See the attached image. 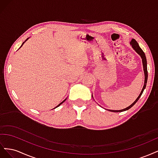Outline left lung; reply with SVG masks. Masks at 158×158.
<instances>
[{
	"label": "left lung",
	"instance_id": "left-lung-1",
	"mask_svg": "<svg viewBox=\"0 0 158 158\" xmlns=\"http://www.w3.org/2000/svg\"><path fill=\"white\" fill-rule=\"evenodd\" d=\"M131 45H132V47H133V49H135L138 54H139L140 55V56L142 57V64H143V67H144V75H145V80H144V87H143L141 92L140 94V95H138V97L137 98V99L135 100V102H134L132 104H131L130 106L124 109H122V110H109L110 111H112V112H122V111H127V110L131 109L134 105H135L137 102L138 100L139 99V98H140V96L142 95L143 92H144V89H145L146 86V84H147V80H148V70H147V60H146V55H145V53L144 52V51H143L142 50V49L140 47L139 45L138 44L137 41L135 40V39H132V41H131Z\"/></svg>",
	"mask_w": 158,
	"mask_h": 158
}]
</instances>
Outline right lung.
<instances>
[{"mask_svg":"<svg viewBox=\"0 0 158 158\" xmlns=\"http://www.w3.org/2000/svg\"><path fill=\"white\" fill-rule=\"evenodd\" d=\"M23 43H24V42H23ZM23 44H22V45H23ZM65 100H66V99H64V101H63V102H61V103H60V104H59V105H58V106H56V107H59V106H60V104H62V103H63V102H64V101H65ZM56 107H55V108H56Z\"/></svg>","mask_w":158,"mask_h":158,"instance_id":"obj_1","label":"right lung"}]
</instances>
